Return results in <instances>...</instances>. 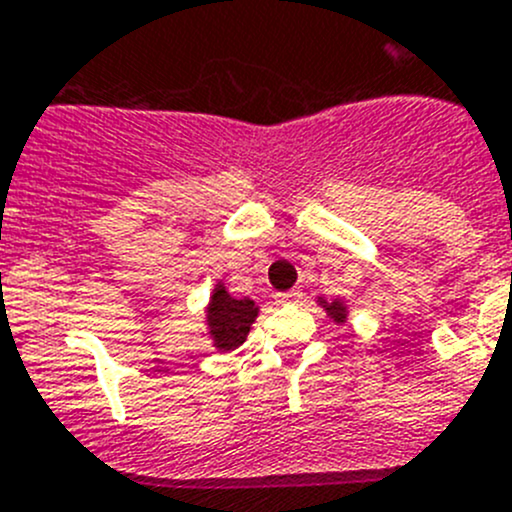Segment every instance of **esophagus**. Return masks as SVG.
<instances>
[{"label":"esophagus","instance_id":"1","mask_svg":"<svg viewBox=\"0 0 512 512\" xmlns=\"http://www.w3.org/2000/svg\"><path fill=\"white\" fill-rule=\"evenodd\" d=\"M298 298H301V293H298V291H283V293H276V303H296Z\"/></svg>","mask_w":512,"mask_h":512}]
</instances>
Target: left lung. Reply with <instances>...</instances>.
Returning a JSON list of instances; mask_svg holds the SVG:
<instances>
[{
    "label": "left lung",
    "mask_w": 512,
    "mask_h": 512,
    "mask_svg": "<svg viewBox=\"0 0 512 512\" xmlns=\"http://www.w3.org/2000/svg\"><path fill=\"white\" fill-rule=\"evenodd\" d=\"M321 306L326 308V313H328V316L333 318V321H338V323L346 321V306H343L341 301H333V303L321 301Z\"/></svg>",
    "instance_id": "obj_1"
}]
</instances>
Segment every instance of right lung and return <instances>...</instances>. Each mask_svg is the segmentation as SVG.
<instances>
[{
    "mask_svg": "<svg viewBox=\"0 0 512 512\" xmlns=\"http://www.w3.org/2000/svg\"><path fill=\"white\" fill-rule=\"evenodd\" d=\"M258 308L251 298H234L226 291L224 283L214 288L206 321H209V333L214 338V346L219 351H234L246 341L251 331V323L256 321Z\"/></svg>",
    "mask_w": 512,
    "mask_h": 512,
    "instance_id": "1",
    "label": "right lung"
}]
</instances>
